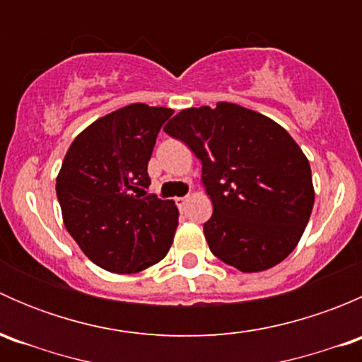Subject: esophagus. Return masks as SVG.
Listing matches in <instances>:
<instances>
[{
	"label": "esophagus",
	"instance_id": "obj_1",
	"mask_svg": "<svg viewBox=\"0 0 362 362\" xmlns=\"http://www.w3.org/2000/svg\"><path fill=\"white\" fill-rule=\"evenodd\" d=\"M187 199H189V196H182V198L175 199V204H177V206H178V210H182V208L185 206V203H187Z\"/></svg>",
	"mask_w": 362,
	"mask_h": 362
}]
</instances>
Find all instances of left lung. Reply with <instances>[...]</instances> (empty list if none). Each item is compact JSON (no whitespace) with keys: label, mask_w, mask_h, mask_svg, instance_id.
<instances>
[{"label":"left lung","mask_w":362,"mask_h":362,"mask_svg":"<svg viewBox=\"0 0 362 362\" xmlns=\"http://www.w3.org/2000/svg\"><path fill=\"white\" fill-rule=\"evenodd\" d=\"M202 160L214 204L203 224L211 254L262 272L298 245L313 208L308 159L282 126L235 103L187 108L164 126Z\"/></svg>","instance_id":"8db88e82"}]
</instances>
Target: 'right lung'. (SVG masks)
Here are the masks:
<instances>
[{
	"label": "right lung",
	"instance_id": "1",
	"mask_svg": "<svg viewBox=\"0 0 362 362\" xmlns=\"http://www.w3.org/2000/svg\"><path fill=\"white\" fill-rule=\"evenodd\" d=\"M173 110L134 103L101 117L73 140L57 177L71 238L100 268L136 273L170 250L178 210L147 194V166Z\"/></svg>",
	"mask_w": 362,
	"mask_h": 362
}]
</instances>
